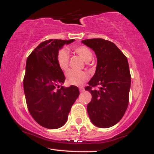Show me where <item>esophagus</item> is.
<instances>
[{"instance_id": "esophagus-1", "label": "esophagus", "mask_w": 154, "mask_h": 154, "mask_svg": "<svg viewBox=\"0 0 154 154\" xmlns=\"http://www.w3.org/2000/svg\"><path fill=\"white\" fill-rule=\"evenodd\" d=\"M79 91H80V92L84 91V88H83V87H80V88H79Z\"/></svg>"}]
</instances>
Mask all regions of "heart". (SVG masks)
Segmentation results:
<instances>
[{
	"instance_id": "1",
	"label": "heart",
	"mask_w": 154,
	"mask_h": 154,
	"mask_svg": "<svg viewBox=\"0 0 154 154\" xmlns=\"http://www.w3.org/2000/svg\"><path fill=\"white\" fill-rule=\"evenodd\" d=\"M74 51L75 53L80 56L82 59L86 62H88L93 58V52L89 48L85 45H80L74 48ZM57 63L61 69L63 71H66L69 66V53L66 49H61L57 54ZM66 80L70 85H73L76 86H81L87 81L89 77L88 72L84 71H75V70H69L66 72Z\"/></svg>"
}]
</instances>
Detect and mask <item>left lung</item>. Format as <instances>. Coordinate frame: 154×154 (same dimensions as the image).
Listing matches in <instances>:
<instances>
[{"instance_id": "1", "label": "left lung", "mask_w": 154, "mask_h": 154, "mask_svg": "<svg viewBox=\"0 0 154 154\" xmlns=\"http://www.w3.org/2000/svg\"><path fill=\"white\" fill-rule=\"evenodd\" d=\"M95 52V75L85 88L92 95L87 111L90 119L98 128H108L121 120L128 106L131 76L128 59L112 42L101 38L82 40ZM99 86L98 90L91 88Z\"/></svg>"}]
</instances>
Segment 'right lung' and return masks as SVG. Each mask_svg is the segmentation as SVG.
<instances>
[{"instance_id": "1", "label": "right lung", "mask_w": 154, "mask_h": 154, "mask_svg": "<svg viewBox=\"0 0 154 154\" xmlns=\"http://www.w3.org/2000/svg\"><path fill=\"white\" fill-rule=\"evenodd\" d=\"M72 40H45L31 53L26 59L24 91L28 110L39 125L48 129H57L66 122L72 106L78 98V88L59 85L65 77L57 63V54Z\"/></svg>"}]
</instances>
